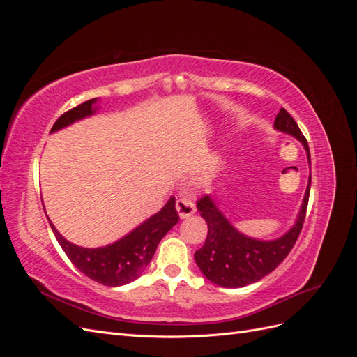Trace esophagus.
<instances>
[{"label": "esophagus", "instance_id": "1", "mask_svg": "<svg viewBox=\"0 0 357 357\" xmlns=\"http://www.w3.org/2000/svg\"><path fill=\"white\" fill-rule=\"evenodd\" d=\"M176 208H177L178 215H180L181 219H186V218H189V215L195 214V211H197L195 204H193V201L190 198H188V197L180 198L177 201V204H176Z\"/></svg>", "mask_w": 357, "mask_h": 357}]
</instances>
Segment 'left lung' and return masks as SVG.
<instances>
[{"label": "left lung", "mask_w": 357, "mask_h": 357, "mask_svg": "<svg viewBox=\"0 0 357 357\" xmlns=\"http://www.w3.org/2000/svg\"><path fill=\"white\" fill-rule=\"evenodd\" d=\"M274 128L280 132L299 139L305 149L311 165L307 139L302 135L295 119L284 109L277 114ZM310 186L311 176L295 225L280 238L269 241L252 238V236H247L235 229L218 208L211 197L204 195L197 204L201 218L208 226L207 240L199 250L195 252V262L201 273L211 283L222 287H244L273 273L290 253L301 234L305 220Z\"/></svg>", "instance_id": "8db88e82"}]
</instances>
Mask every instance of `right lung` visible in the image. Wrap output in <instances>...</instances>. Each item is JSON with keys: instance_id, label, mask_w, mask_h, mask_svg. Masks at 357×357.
<instances>
[{"instance_id": "add662e5", "label": "right lung", "mask_w": 357, "mask_h": 357, "mask_svg": "<svg viewBox=\"0 0 357 357\" xmlns=\"http://www.w3.org/2000/svg\"><path fill=\"white\" fill-rule=\"evenodd\" d=\"M96 101H98L96 98L89 100L63 113L52 126L50 132H56L62 128L92 116L96 112V107L93 105ZM177 222L176 198L171 197L160 211L138 225L123 238L96 248H86L70 243L58 232L55 225L52 222L49 223L62 250L79 271L96 283L116 287L131 283L143 274L152 261L159 241Z\"/></svg>"}]
</instances>
